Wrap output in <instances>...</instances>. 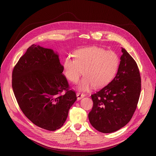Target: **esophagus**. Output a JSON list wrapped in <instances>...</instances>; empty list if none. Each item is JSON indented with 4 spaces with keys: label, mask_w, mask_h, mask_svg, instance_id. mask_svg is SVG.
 <instances>
[{
    "label": "esophagus",
    "mask_w": 156,
    "mask_h": 156,
    "mask_svg": "<svg viewBox=\"0 0 156 156\" xmlns=\"http://www.w3.org/2000/svg\"><path fill=\"white\" fill-rule=\"evenodd\" d=\"M84 96H85V94H83V93H81V92H77V97L78 100H81V99H82Z\"/></svg>",
    "instance_id": "1"
}]
</instances>
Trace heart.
Wrapping results in <instances>:
<instances>
[{
  "instance_id": "heart-1",
  "label": "heart",
  "mask_w": 156,
  "mask_h": 156,
  "mask_svg": "<svg viewBox=\"0 0 156 156\" xmlns=\"http://www.w3.org/2000/svg\"><path fill=\"white\" fill-rule=\"evenodd\" d=\"M119 64V55L115 51L90 47L77 50L74 53V58H66L63 73L73 83L79 81L83 73L84 77L79 88L86 91L93 87L100 88L107 85L115 77Z\"/></svg>"
}]
</instances>
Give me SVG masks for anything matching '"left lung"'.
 Segmentation results:
<instances>
[{
  "label": "left lung",
  "instance_id": "left-lung-1",
  "mask_svg": "<svg viewBox=\"0 0 156 156\" xmlns=\"http://www.w3.org/2000/svg\"><path fill=\"white\" fill-rule=\"evenodd\" d=\"M122 51L115 77L91 95L93 107L88 114L89 121L101 133L115 132L128 123L140 97L141 79L137 64L126 49Z\"/></svg>",
  "mask_w": 156,
  "mask_h": 156
}]
</instances>
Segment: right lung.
Masks as SVG:
<instances>
[{"instance_id":"add662e5","label":"right lung","mask_w":156,"mask_h":156,"mask_svg":"<svg viewBox=\"0 0 156 156\" xmlns=\"http://www.w3.org/2000/svg\"><path fill=\"white\" fill-rule=\"evenodd\" d=\"M58 55L32 45L12 72V88L23 114L42 129L55 131L66 120L77 96L62 73Z\"/></svg>"}]
</instances>
